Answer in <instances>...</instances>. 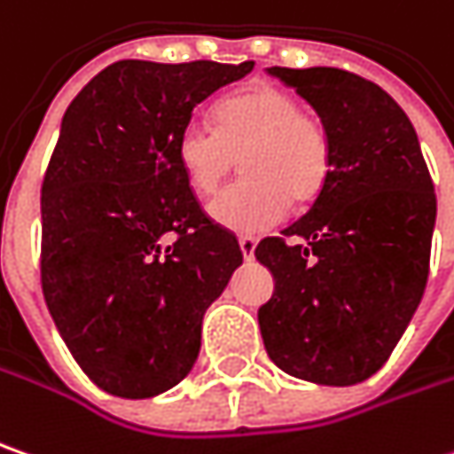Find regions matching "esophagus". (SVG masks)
<instances>
[{
    "label": "esophagus",
    "instance_id": "obj_1",
    "mask_svg": "<svg viewBox=\"0 0 454 454\" xmlns=\"http://www.w3.org/2000/svg\"><path fill=\"white\" fill-rule=\"evenodd\" d=\"M255 245H258V239L255 238H239V250H242V255H245V261H253L255 258Z\"/></svg>",
    "mask_w": 454,
    "mask_h": 454
}]
</instances>
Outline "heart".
Returning a JSON list of instances; mask_svg holds the SVG:
<instances>
[{
  "mask_svg": "<svg viewBox=\"0 0 454 454\" xmlns=\"http://www.w3.org/2000/svg\"><path fill=\"white\" fill-rule=\"evenodd\" d=\"M173 158L199 196H212L239 160L245 178L216 196L209 215L230 232L261 235L288 215L291 201L304 207L325 192L332 137L291 91L258 83L216 104L215 127L189 120Z\"/></svg>",
  "mask_w": 454,
  "mask_h": 454,
  "instance_id": "1",
  "label": "heart"
}]
</instances>
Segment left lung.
<instances>
[{
  "instance_id": "8db88e82",
  "label": "left lung",
  "mask_w": 454,
  "mask_h": 454,
  "mask_svg": "<svg viewBox=\"0 0 454 454\" xmlns=\"http://www.w3.org/2000/svg\"><path fill=\"white\" fill-rule=\"evenodd\" d=\"M268 74L314 106L332 137V176L284 238L255 258L276 291L258 309L270 360L294 378L352 386L388 360L429 276L437 196L406 112L340 68Z\"/></svg>"
}]
</instances>
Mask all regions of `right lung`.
<instances>
[{
  "mask_svg": "<svg viewBox=\"0 0 454 454\" xmlns=\"http://www.w3.org/2000/svg\"><path fill=\"white\" fill-rule=\"evenodd\" d=\"M253 66L117 60L63 114L40 189V284L66 348L112 396H158L189 375L204 311L242 265L173 143Z\"/></svg>",
  "mask_w": 454,
  "mask_h": 454,
  "instance_id": "obj_1",
  "label": "right lung"
}]
</instances>
